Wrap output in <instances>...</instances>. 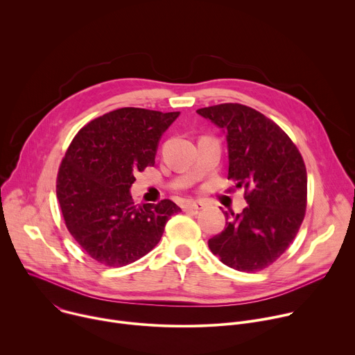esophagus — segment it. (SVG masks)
<instances>
[{
	"label": "esophagus",
	"mask_w": 355,
	"mask_h": 355,
	"mask_svg": "<svg viewBox=\"0 0 355 355\" xmlns=\"http://www.w3.org/2000/svg\"><path fill=\"white\" fill-rule=\"evenodd\" d=\"M185 209H192V211H199L204 208V204H202L200 200H188L187 204L184 205Z\"/></svg>",
	"instance_id": "1"
}]
</instances>
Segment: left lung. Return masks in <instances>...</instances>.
I'll return each instance as SVG.
<instances>
[{
    "label": "left lung",
    "instance_id": "obj_1",
    "mask_svg": "<svg viewBox=\"0 0 355 355\" xmlns=\"http://www.w3.org/2000/svg\"><path fill=\"white\" fill-rule=\"evenodd\" d=\"M196 112L226 135L227 180L245 189L247 202L241 214L223 211L226 226L208 245L233 270H264L284 254L305 216V163L288 135L256 110L220 104Z\"/></svg>",
    "mask_w": 355,
    "mask_h": 355
}]
</instances>
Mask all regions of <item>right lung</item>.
<instances>
[{"mask_svg": "<svg viewBox=\"0 0 355 355\" xmlns=\"http://www.w3.org/2000/svg\"><path fill=\"white\" fill-rule=\"evenodd\" d=\"M180 112L121 108L84 126L62 162L56 193L66 226L87 254L110 267L130 264L162 239L181 209L164 199L135 205V174L155 164L164 132Z\"/></svg>", "mask_w": 355, "mask_h": 355, "instance_id": "right-lung-1", "label": "right lung"}]
</instances>
